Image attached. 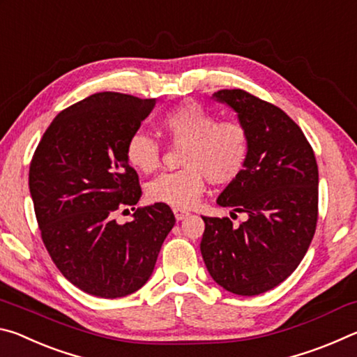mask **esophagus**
Instances as JSON below:
<instances>
[{
    "instance_id": "esophagus-1",
    "label": "esophagus",
    "mask_w": 357,
    "mask_h": 357,
    "mask_svg": "<svg viewBox=\"0 0 357 357\" xmlns=\"http://www.w3.org/2000/svg\"><path fill=\"white\" fill-rule=\"evenodd\" d=\"M173 214L176 217V220H184L185 217H189V211H185L184 208H173Z\"/></svg>"
}]
</instances>
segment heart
Instances as JSON below:
<instances>
[{
    "label": "heart",
    "mask_w": 357,
    "mask_h": 357,
    "mask_svg": "<svg viewBox=\"0 0 357 357\" xmlns=\"http://www.w3.org/2000/svg\"><path fill=\"white\" fill-rule=\"evenodd\" d=\"M173 144L184 146L178 172L164 173L146 185L153 203L190 208L200 200L206 179L229 184L241 176L249 160L250 135L236 119L215 121L206 108L185 102L168 110L159 121ZM126 159L135 170L153 173L160 164V146L143 132H134L126 143Z\"/></svg>",
    "instance_id": "1"
}]
</instances>
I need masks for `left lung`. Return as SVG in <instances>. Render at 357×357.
Returning a JSON list of instances; mask_svg holds the SVG:
<instances>
[{"mask_svg": "<svg viewBox=\"0 0 357 357\" xmlns=\"http://www.w3.org/2000/svg\"><path fill=\"white\" fill-rule=\"evenodd\" d=\"M213 99L231 107L250 135L244 172L223 189L217 204L249 219L234 227L228 217H203L200 250L217 285L257 296L291 275L312 243L318 220L317 159L299 126L279 107L243 89H220Z\"/></svg>", "mask_w": 357, "mask_h": 357, "instance_id": "8db88e82", "label": "left lung"}]
</instances>
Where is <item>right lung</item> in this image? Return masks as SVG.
<instances>
[{
  "label": "right lung",
  "mask_w": 357,
  "mask_h": 357,
  "mask_svg": "<svg viewBox=\"0 0 357 357\" xmlns=\"http://www.w3.org/2000/svg\"><path fill=\"white\" fill-rule=\"evenodd\" d=\"M155 99L98 93L48 126L29 165V192L42 241L61 274L82 291L114 299L149 280L174 225L168 204L134 206L142 197L126 143ZM132 206V220H114Z\"/></svg>",
  "instance_id": "add662e5"
}]
</instances>
